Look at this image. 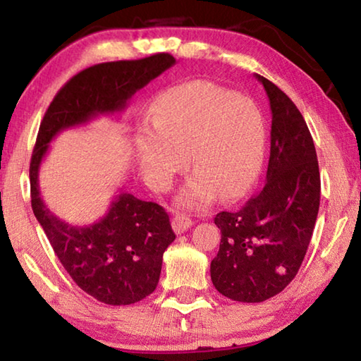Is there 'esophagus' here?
Wrapping results in <instances>:
<instances>
[{
	"label": "esophagus",
	"instance_id": "esophagus-1",
	"mask_svg": "<svg viewBox=\"0 0 361 361\" xmlns=\"http://www.w3.org/2000/svg\"><path fill=\"white\" fill-rule=\"evenodd\" d=\"M172 224H173V229H175L176 234H183V232L191 228L194 221L186 215H175Z\"/></svg>",
	"mask_w": 361,
	"mask_h": 361
}]
</instances>
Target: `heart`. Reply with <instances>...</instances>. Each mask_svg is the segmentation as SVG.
<instances>
[{
    "label": "heart",
    "mask_w": 361,
    "mask_h": 361,
    "mask_svg": "<svg viewBox=\"0 0 361 361\" xmlns=\"http://www.w3.org/2000/svg\"><path fill=\"white\" fill-rule=\"evenodd\" d=\"M266 142L264 116L252 99L210 81H191L157 97L149 126L137 133L135 156L143 178L157 191H166L188 161L192 176L178 202L202 209L216 194L235 199L253 185Z\"/></svg>",
    "instance_id": "obj_1"
}]
</instances>
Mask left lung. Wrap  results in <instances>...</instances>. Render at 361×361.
I'll return each instance as SVG.
<instances>
[{
    "instance_id": "left-lung-1",
    "label": "left lung",
    "mask_w": 361,
    "mask_h": 361,
    "mask_svg": "<svg viewBox=\"0 0 361 361\" xmlns=\"http://www.w3.org/2000/svg\"><path fill=\"white\" fill-rule=\"evenodd\" d=\"M272 111L266 185L235 212H221L218 255L210 264L215 288L239 302H262L296 277L312 239L320 207L314 140L295 103L269 79Z\"/></svg>"
}]
</instances>
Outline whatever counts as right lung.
<instances>
[{"label":"right lung","mask_w":361,"mask_h":361,"mask_svg":"<svg viewBox=\"0 0 361 361\" xmlns=\"http://www.w3.org/2000/svg\"><path fill=\"white\" fill-rule=\"evenodd\" d=\"M175 65L170 54L99 63L78 73L49 105L30 162L32 209L65 271L82 291L109 305L133 304L156 290L162 255L175 240L167 212L129 192L114 197L100 221L73 226L47 209L39 191V166L59 132L99 114L121 113L127 100Z\"/></svg>","instance_id":"obj_1"}]
</instances>
